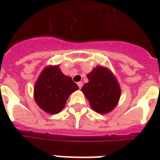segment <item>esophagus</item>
Wrapping results in <instances>:
<instances>
[{"instance_id":"obj_1","label":"esophagus","mask_w":160,"mask_h":160,"mask_svg":"<svg viewBox=\"0 0 160 160\" xmlns=\"http://www.w3.org/2000/svg\"><path fill=\"white\" fill-rule=\"evenodd\" d=\"M77 85H78L79 88H81V87H83V82H82V81H80V82H78V83H77Z\"/></svg>"}]
</instances>
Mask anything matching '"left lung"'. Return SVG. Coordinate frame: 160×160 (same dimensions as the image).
I'll return each mask as SVG.
<instances>
[{
    "label": "left lung",
    "instance_id": "obj_1",
    "mask_svg": "<svg viewBox=\"0 0 160 160\" xmlns=\"http://www.w3.org/2000/svg\"><path fill=\"white\" fill-rule=\"evenodd\" d=\"M87 78L89 82L85 84L81 90L91 107L101 114L112 111L119 100L121 90L111 71L97 67L87 74Z\"/></svg>",
    "mask_w": 160,
    "mask_h": 160
}]
</instances>
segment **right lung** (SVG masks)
Returning a JSON list of instances; mask_svg holds the SVG:
<instances>
[{
	"instance_id": "1",
	"label": "right lung",
	"mask_w": 160,
	"mask_h": 160,
	"mask_svg": "<svg viewBox=\"0 0 160 160\" xmlns=\"http://www.w3.org/2000/svg\"><path fill=\"white\" fill-rule=\"evenodd\" d=\"M79 87L59 67L46 68L38 79L34 89L35 101L42 110L49 114L62 111L69 95Z\"/></svg>"
}]
</instances>
